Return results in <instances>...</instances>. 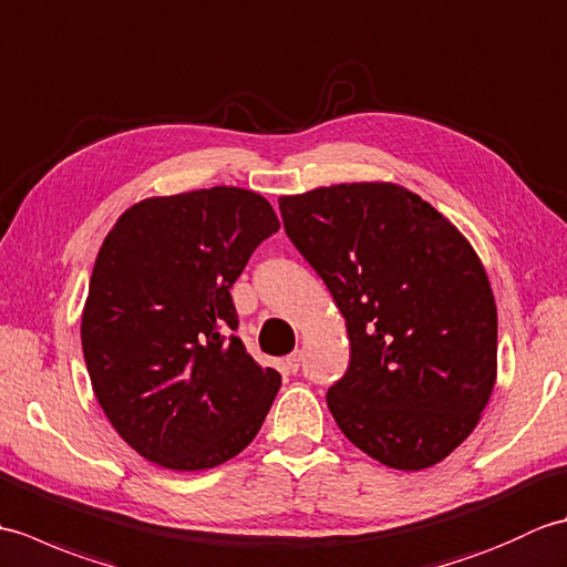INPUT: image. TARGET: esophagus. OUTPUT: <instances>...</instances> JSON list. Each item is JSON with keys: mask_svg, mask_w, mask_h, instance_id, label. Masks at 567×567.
Here are the masks:
<instances>
[{"mask_svg": "<svg viewBox=\"0 0 567 567\" xmlns=\"http://www.w3.org/2000/svg\"><path fill=\"white\" fill-rule=\"evenodd\" d=\"M299 363H302V353H299V351H295V353H290V355L285 358L287 372H297V370H299Z\"/></svg>", "mask_w": 567, "mask_h": 567, "instance_id": "obj_1", "label": "esophagus"}]
</instances>
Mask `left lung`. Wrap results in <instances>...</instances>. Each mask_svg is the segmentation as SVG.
<instances>
[{"label": "left lung", "instance_id": "left-lung-1", "mask_svg": "<svg viewBox=\"0 0 567 567\" xmlns=\"http://www.w3.org/2000/svg\"><path fill=\"white\" fill-rule=\"evenodd\" d=\"M285 231L327 282L351 341L327 404L346 439L394 470L449 457L497 380V305L470 240L394 183L280 197Z\"/></svg>", "mask_w": 567, "mask_h": 567}]
</instances>
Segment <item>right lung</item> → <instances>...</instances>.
<instances>
[{"instance_id": "obj_1", "label": "right lung", "mask_w": 567, "mask_h": 567, "mask_svg": "<svg viewBox=\"0 0 567 567\" xmlns=\"http://www.w3.org/2000/svg\"><path fill=\"white\" fill-rule=\"evenodd\" d=\"M270 202L244 187L148 197L118 216L94 260L80 339L94 396L146 461L195 473L256 439L280 372L231 331V285L272 236Z\"/></svg>"}]
</instances>
